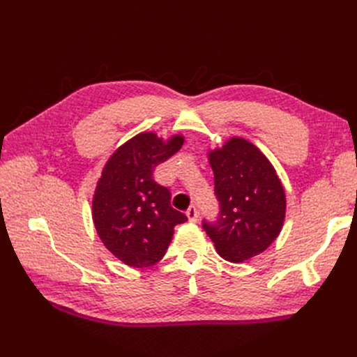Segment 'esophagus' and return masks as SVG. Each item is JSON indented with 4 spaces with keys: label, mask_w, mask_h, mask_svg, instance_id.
Segmentation results:
<instances>
[{
    "label": "esophagus",
    "mask_w": 357,
    "mask_h": 357,
    "mask_svg": "<svg viewBox=\"0 0 357 357\" xmlns=\"http://www.w3.org/2000/svg\"><path fill=\"white\" fill-rule=\"evenodd\" d=\"M186 215H188V219H189L190 222H198L199 213H198V208L195 207V205H190V207H189L188 211H186Z\"/></svg>",
    "instance_id": "1"
}]
</instances>
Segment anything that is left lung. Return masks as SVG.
I'll use <instances>...</instances> for the list:
<instances>
[{"mask_svg": "<svg viewBox=\"0 0 357 357\" xmlns=\"http://www.w3.org/2000/svg\"><path fill=\"white\" fill-rule=\"evenodd\" d=\"M220 211L202 228L226 261L238 264L265 252L284 222L286 193L271 162L255 144L232 137L208 152Z\"/></svg>", "mask_w": 357, "mask_h": 357, "instance_id": "1", "label": "left lung"}]
</instances>
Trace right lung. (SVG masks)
Segmentation results:
<instances>
[{"mask_svg": "<svg viewBox=\"0 0 357 357\" xmlns=\"http://www.w3.org/2000/svg\"><path fill=\"white\" fill-rule=\"evenodd\" d=\"M185 138L167 142L142 132L107 160L92 201L95 229L102 244L123 264L152 266L164 257L174 226L188 218L171 207V192L153 180L155 168L177 153Z\"/></svg>", "mask_w": 357, "mask_h": 357, "instance_id": "obj_1", "label": "right lung"}]
</instances>
